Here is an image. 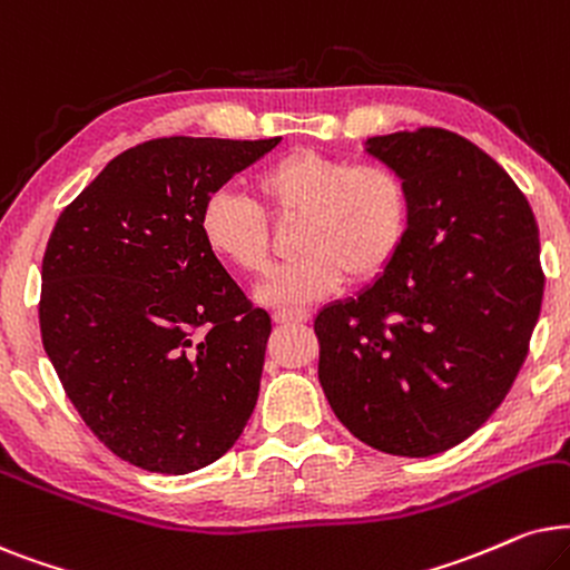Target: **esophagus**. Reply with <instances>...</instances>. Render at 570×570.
Masks as SVG:
<instances>
[{
	"instance_id": "34e87169",
	"label": "esophagus",
	"mask_w": 570,
	"mask_h": 570,
	"mask_svg": "<svg viewBox=\"0 0 570 570\" xmlns=\"http://www.w3.org/2000/svg\"><path fill=\"white\" fill-rule=\"evenodd\" d=\"M307 321H309L307 309H276V313H273V323L276 325H299Z\"/></svg>"
}]
</instances>
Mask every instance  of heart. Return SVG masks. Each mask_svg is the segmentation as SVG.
Instances as JSON below:
<instances>
[{
  "instance_id": "b5f03b06",
  "label": "heart",
  "mask_w": 570,
  "mask_h": 570,
  "mask_svg": "<svg viewBox=\"0 0 570 570\" xmlns=\"http://www.w3.org/2000/svg\"><path fill=\"white\" fill-rule=\"evenodd\" d=\"M255 189L273 218L297 222L299 249L257 286L263 305H307L336 292L346 276L356 284L373 281L406 237V185L385 164H354L302 148L265 166ZM200 234L232 268L257 273L268 265V215L234 189H218L203 203Z\"/></svg>"
}]
</instances>
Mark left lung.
Listing matches in <instances>:
<instances>
[{
    "label": "left lung",
    "mask_w": 570,
    "mask_h": 570,
    "mask_svg": "<svg viewBox=\"0 0 570 570\" xmlns=\"http://www.w3.org/2000/svg\"><path fill=\"white\" fill-rule=\"evenodd\" d=\"M409 193L396 257L360 297L315 317L323 393L391 456L459 445L503 404L540 317V229L503 166L456 132L370 138Z\"/></svg>",
    "instance_id": "left-lung-1"
}]
</instances>
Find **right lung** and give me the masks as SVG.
<instances>
[{"mask_svg": "<svg viewBox=\"0 0 570 570\" xmlns=\"http://www.w3.org/2000/svg\"><path fill=\"white\" fill-rule=\"evenodd\" d=\"M278 142L146 140L57 218L41 265L43 348L82 422L121 461L197 472L253 414L271 317L208 249L200 210Z\"/></svg>", "mask_w": 570, "mask_h": 570, "instance_id": "obj_1", "label": "right lung"}]
</instances>
